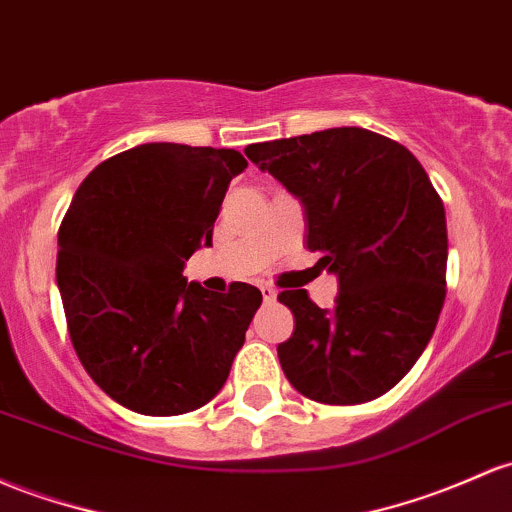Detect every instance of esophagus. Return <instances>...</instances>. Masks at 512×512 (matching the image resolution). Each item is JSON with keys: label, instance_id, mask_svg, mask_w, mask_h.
Wrapping results in <instances>:
<instances>
[{"label": "esophagus", "instance_id": "1", "mask_svg": "<svg viewBox=\"0 0 512 512\" xmlns=\"http://www.w3.org/2000/svg\"><path fill=\"white\" fill-rule=\"evenodd\" d=\"M260 291H262V299H265L267 303H272L274 299H277V289H272L269 284H262Z\"/></svg>", "mask_w": 512, "mask_h": 512}]
</instances>
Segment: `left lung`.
Listing matches in <instances>:
<instances>
[{
    "label": "left lung",
    "instance_id": "8db88e82",
    "mask_svg": "<svg viewBox=\"0 0 512 512\" xmlns=\"http://www.w3.org/2000/svg\"><path fill=\"white\" fill-rule=\"evenodd\" d=\"M245 155L301 201L306 245L338 277L333 308L282 291L294 333L277 347L289 384L328 406L379 398L435 333L447 277V218L415 155L367 128L247 145Z\"/></svg>",
    "mask_w": 512,
    "mask_h": 512
}]
</instances>
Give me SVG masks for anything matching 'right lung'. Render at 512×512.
Masks as SVG:
<instances>
[{"instance_id": "obj_1", "label": "right lung", "mask_w": 512, "mask_h": 512, "mask_svg": "<svg viewBox=\"0 0 512 512\" xmlns=\"http://www.w3.org/2000/svg\"><path fill=\"white\" fill-rule=\"evenodd\" d=\"M247 160L230 148L145 143L87 174L58 233L67 330L106 396L140 415H182L226 384L260 308L255 286L187 284L223 196Z\"/></svg>"}]
</instances>
